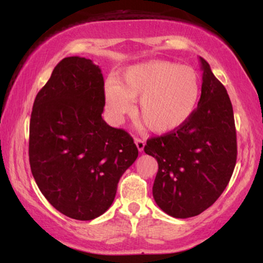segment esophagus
Segmentation results:
<instances>
[{
    "label": "esophagus",
    "instance_id": "1",
    "mask_svg": "<svg viewBox=\"0 0 263 263\" xmlns=\"http://www.w3.org/2000/svg\"><path fill=\"white\" fill-rule=\"evenodd\" d=\"M135 145H136V147H138V149L140 151V152H142L143 148H145V141L141 139H135Z\"/></svg>",
    "mask_w": 263,
    "mask_h": 263
}]
</instances>
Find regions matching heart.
I'll return each mask as SVG.
<instances>
[{"label": "heart", "mask_w": 263, "mask_h": 263, "mask_svg": "<svg viewBox=\"0 0 263 263\" xmlns=\"http://www.w3.org/2000/svg\"><path fill=\"white\" fill-rule=\"evenodd\" d=\"M201 80L189 66L170 61L154 60L125 69L116 82L109 79L104 85L107 116L120 124L133 110L151 132L166 134L183 127L197 109Z\"/></svg>", "instance_id": "heart-1"}]
</instances>
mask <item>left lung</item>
Returning <instances> with one entry per match:
<instances>
[{"label":"left lung","mask_w":263,"mask_h":263,"mask_svg":"<svg viewBox=\"0 0 263 263\" xmlns=\"http://www.w3.org/2000/svg\"><path fill=\"white\" fill-rule=\"evenodd\" d=\"M202 87L197 109L177 130L147 140L146 154L158 161L153 197L174 218L195 217L229 184L237 160L232 104L210 64L200 57Z\"/></svg>","instance_id":"1"}]
</instances>
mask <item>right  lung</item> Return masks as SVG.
Listing matches in <instances>:
<instances>
[{"label":"right lung","instance_id":"obj_1","mask_svg":"<svg viewBox=\"0 0 263 263\" xmlns=\"http://www.w3.org/2000/svg\"><path fill=\"white\" fill-rule=\"evenodd\" d=\"M104 78L85 57H66L33 103L28 156L45 199L61 213L92 220L109 210L138 158L132 136L103 120Z\"/></svg>","mask_w":263,"mask_h":263}]
</instances>
